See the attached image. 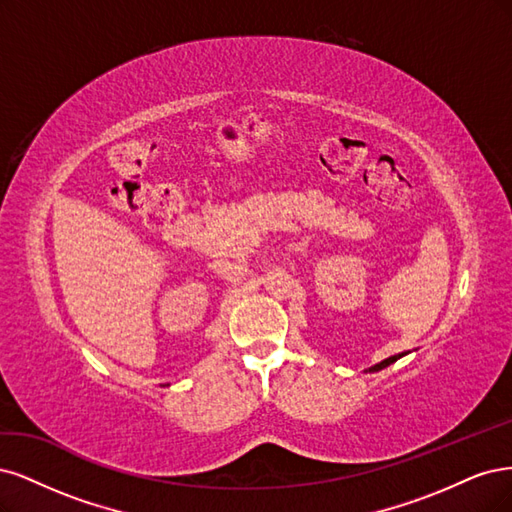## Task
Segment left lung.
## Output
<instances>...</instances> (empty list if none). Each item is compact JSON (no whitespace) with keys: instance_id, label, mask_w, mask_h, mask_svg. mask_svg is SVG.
Returning a JSON list of instances; mask_svg holds the SVG:
<instances>
[{"instance_id":"obj_1","label":"left lung","mask_w":512,"mask_h":512,"mask_svg":"<svg viewBox=\"0 0 512 512\" xmlns=\"http://www.w3.org/2000/svg\"><path fill=\"white\" fill-rule=\"evenodd\" d=\"M400 357H404V353H400V355H393V357H387V359H383L381 364H374L372 368H368L366 372H378V370H385L387 366H391V364H395V361H398Z\"/></svg>"}]
</instances>
